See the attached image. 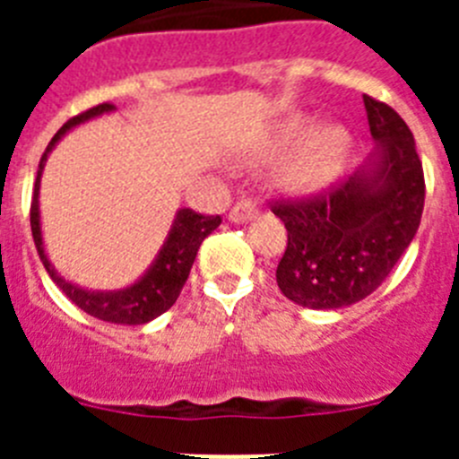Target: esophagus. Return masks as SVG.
Instances as JSON below:
<instances>
[{
	"label": "esophagus",
	"mask_w": 459,
	"mask_h": 459,
	"mask_svg": "<svg viewBox=\"0 0 459 459\" xmlns=\"http://www.w3.org/2000/svg\"><path fill=\"white\" fill-rule=\"evenodd\" d=\"M257 216V209H255L253 202L248 200H241L234 204V209L230 211V221L232 222H248Z\"/></svg>",
	"instance_id": "1"
}]
</instances>
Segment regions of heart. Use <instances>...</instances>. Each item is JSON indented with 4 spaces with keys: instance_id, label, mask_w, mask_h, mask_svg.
Wrapping results in <instances>:
<instances>
[{
    "instance_id": "1",
    "label": "heart",
    "mask_w": 459,
    "mask_h": 459,
    "mask_svg": "<svg viewBox=\"0 0 459 459\" xmlns=\"http://www.w3.org/2000/svg\"><path fill=\"white\" fill-rule=\"evenodd\" d=\"M291 146L295 149L278 169V184L291 195H310L322 190L342 172L350 156L351 140L347 131L338 126L315 128L312 117L291 112L275 124L259 158L269 160Z\"/></svg>"
}]
</instances>
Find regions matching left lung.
I'll return each instance as SVG.
<instances>
[{"label":"left lung","mask_w":459,"mask_h":459,"mask_svg":"<svg viewBox=\"0 0 459 459\" xmlns=\"http://www.w3.org/2000/svg\"><path fill=\"white\" fill-rule=\"evenodd\" d=\"M375 152L351 177L310 200L275 202L287 250L280 291L312 310L363 301L386 280L420 225L423 165L409 126L386 103L363 96Z\"/></svg>","instance_id":"obj_1"}]
</instances>
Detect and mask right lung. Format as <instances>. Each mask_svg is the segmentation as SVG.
I'll return each instance as SVG.
<instances>
[{
  "label": "right lung",
  "mask_w": 459,
  "mask_h": 459,
  "mask_svg": "<svg viewBox=\"0 0 459 459\" xmlns=\"http://www.w3.org/2000/svg\"><path fill=\"white\" fill-rule=\"evenodd\" d=\"M115 105L103 103L96 108L87 109L82 115L73 117L66 124L55 133V137L48 144L46 153L40 158L39 172H36L34 184V197H31V234H34L36 250L39 257L46 266L48 275L56 282V287L71 299L80 310L96 319H103L109 324H128V326H137V324H147L152 319L160 317L165 310L174 306V301L179 299L181 290H184L186 280H188L193 262L197 257L202 241L209 237L218 225H221V216H202L195 213L193 209H179L174 216L172 227H169L168 237H165L163 248L158 250L156 259L152 262L144 275L137 278L133 285L124 287V290H84V287L75 285L64 275L56 273L52 262L46 255V246H43V234H40V206H39V193H40V174L46 168V160L50 156L52 149L56 147V142L62 140L68 131H73L75 126L84 124V121L100 117L105 112H112Z\"/></svg>",
  "instance_id": "add662e5"
}]
</instances>
